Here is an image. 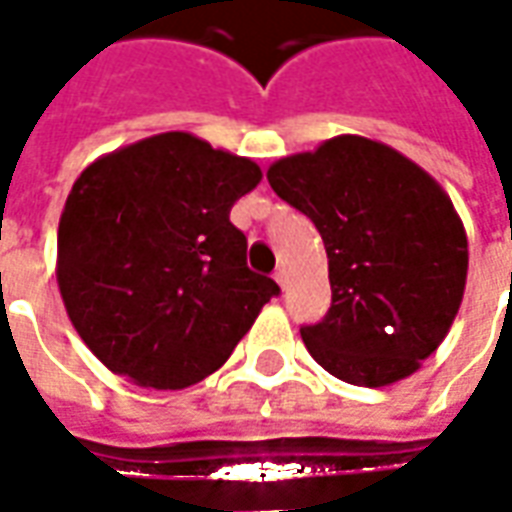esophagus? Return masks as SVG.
Masks as SVG:
<instances>
[{"instance_id":"obj_1","label":"esophagus","mask_w":512,"mask_h":512,"mask_svg":"<svg viewBox=\"0 0 512 512\" xmlns=\"http://www.w3.org/2000/svg\"><path fill=\"white\" fill-rule=\"evenodd\" d=\"M274 279H277V285L282 290L288 288V282H290V277H288V268L282 266V268H277V274H274Z\"/></svg>"}]
</instances>
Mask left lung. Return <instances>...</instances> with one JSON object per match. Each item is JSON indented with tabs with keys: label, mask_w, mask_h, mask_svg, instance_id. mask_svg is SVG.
I'll return each mask as SVG.
<instances>
[{
	"label": "left lung",
	"mask_w": 512,
	"mask_h": 512,
	"mask_svg": "<svg viewBox=\"0 0 512 512\" xmlns=\"http://www.w3.org/2000/svg\"><path fill=\"white\" fill-rule=\"evenodd\" d=\"M326 246L332 307L301 329L312 359L356 386L417 373L450 332L469 241L450 194L395 147L343 134L268 167Z\"/></svg>",
	"instance_id": "1"
}]
</instances>
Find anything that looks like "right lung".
I'll list each match as a JSON object with an SVG mask.
<instances>
[{"instance_id":"add662e5","label":"right lung","mask_w":512,"mask_h":512,"mask_svg":"<svg viewBox=\"0 0 512 512\" xmlns=\"http://www.w3.org/2000/svg\"><path fill=\"white\" fill-rule=\"evenodd\" d=\"M263 180L252 158L186 131L95 158L57 230V285L73 329L112 373L183 389L216 373L277 296L246 266L230 208Z\"/></svg>"}]
</instances>
